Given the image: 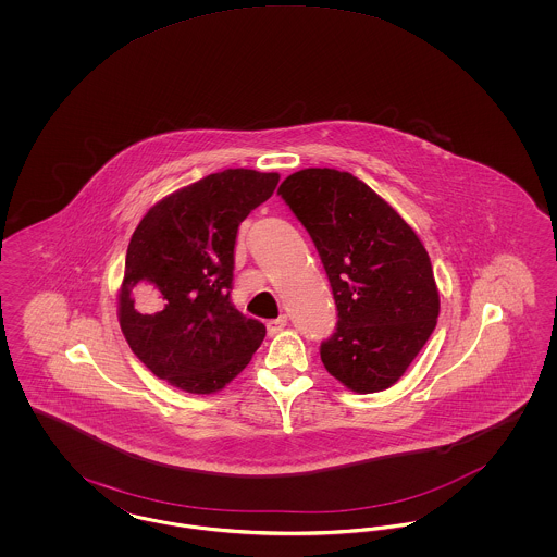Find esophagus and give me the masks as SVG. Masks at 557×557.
Instances as JSON below:
<instances>
[{
    "mask_svg": "<svg viewBox=\"0 0 557 557\" xmlns=\"http://www.w3.org/2000/svg\"><path fill=\"white\" fill-rule=\"evenodd\" d=\"M286 325H288V318H286V315H280L277 319L267 321V332H269V336H275V334L282 332Z\"/></svg>",
    "mask_w": 557,
    "mask_h": 557,
    "instance_id": "esophagus-1",
    "label": "esophagus"
}]
</instances>
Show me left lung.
I'll list each match as a JSON object with an SVG mask.
<instances>
[{
    "instance_id": "8db88e82",
    "label": "left lung",
    "mask_w": 557,
    "mask_h": 557,
    "mask_svg": "<svg viewBox=\"0 0 557 557\" xmlns=\"http://www.w3.org/2000/svg\"><path fill=\"white\" fill-rule=\"evenodd\" d=\"M277 194L313 239L334 294L336 332L319 348L325 370L361 395L391 388L441 309L422 239L345 171L302 169Z\"/></svg>"
}]
</instances>
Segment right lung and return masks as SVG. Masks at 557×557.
Returning a JSON list of instances; mask_svg holds the SVG:
<instances>
[{"label":"right lung","mask_w":557,"mask_h":557,"mask_svg":"<svg viewBox=\"0 0 557 557\" xmlns=\"http://www.w3.org/2000/svg\"><path fill=\"white\" fill-rule=\"evenodd\" d=\"M277 173L225 169L154 205L133 232L119 294L121 330L137 359L191 395H211L248 366L265 325L230 292L239 223Z\"/></svg>","instance_id":"right-lung-1"}]
</instances>
